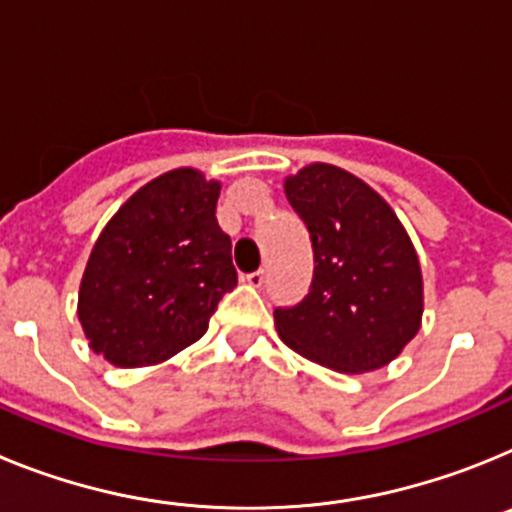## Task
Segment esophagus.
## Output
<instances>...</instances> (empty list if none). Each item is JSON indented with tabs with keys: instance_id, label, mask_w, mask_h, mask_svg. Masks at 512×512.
<instances>
[{
	"instance_id": "1",
	"label": "esophagus",
	"mask_w": 512,
	"mask_h": 512,
	"mask_svg": "<svg viewBox=\"0 0 512 512\" xmlns=\"http://www.w3.org/2000/svg\"><path fill=\"white\" fill-rule=\"evenodd\" d=\"M246 282L251 284V287H264V282H266V271H264V269L251 271V274H246Z\"/></svg>"
}]
</instances>
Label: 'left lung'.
I'll return each mask as SVG.
<instances>
[{"label":"left lung","mask_w":512,"mask_h":512,"mask_svg":"<svg viewBox=\"0 0 512 512\" xmlns=\"http://www.w3.org/2000/svg\"><path fill=\"white\" fill-rule=\"evenodd\" d=\"M310 233V292L277 307L279 338L305 359L361 374L390 364L423 315L415 248L390 205L348 171L312 164L284 182Z\"/></svg>","instance_id":"left-lung-1"}]
</instances>
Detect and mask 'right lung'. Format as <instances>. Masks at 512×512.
Instances as JSON below:
<instances>
[{"label": "right lung", "instance_id": "obj_1", "mask_svg": "<svg viewBox=\"0 0 512 512\" xmlns=\"http://www.w3.org/2000/svg\"><path fill=\"white\" fill-rule=\"evenodd\" d=\"M217 197L220 184L176 169L117 210L81 279L79 320L94 354L148 366L205 336L217 302L238 284Z\"/></svg>", "mask_w": 512, "mask_h": 512}]
</instances>
